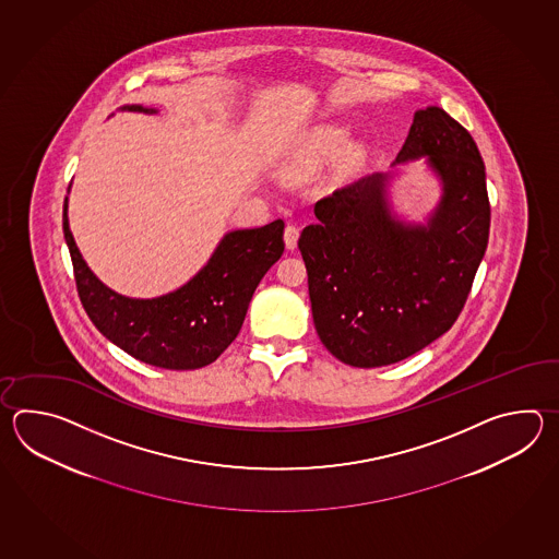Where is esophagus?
<instances>
[{
    "mask_svg": "<svg viewBox=\"0 0 559 559\" xmlns=\"http://www.w3.org/2000/svg\"><path fill=\"white\" fill-rule=\"evenodd\" d=\"M297 239H299V227L289 224V226L285 227L284 231L285 248L287 250H296Z\"/></svg>",
    "mask_w": 559,
    "mask_h": 559,
    "instance_id": "esophagus-1",
    "label": "esophagus"
}]
</instances>
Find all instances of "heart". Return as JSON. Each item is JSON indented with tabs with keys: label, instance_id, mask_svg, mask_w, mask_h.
Masks as SVG:
<instances>
[{
	"label": "heart",
	"instance_id": "heart-1",
	"mask_svg": "<svg viewBox=\"0 0 559 559\" xmlns=\"http://www.w3.org/2000/svg\"><path fill=\"white\" fill-rule=\"evenodd\" d=\"M330 145H332V143H330Z\"/></svg>",
	"mask_w": 559,
	"mask_h": 559
}]
</instances>
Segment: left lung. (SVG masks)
Here are the masks:
<instances>
[{"instance_id":"1","label":"left lung","mask_w":559,"mask_h":559,"mask_svg":"<svg viewBox=\"0 0 559 559\" xmlns=\"http://www.w3.org/2000/svg\"><path fill=\"white\" fill-rule=\"evenodd\" d=\"M417 159L441 190L424 222L397 215L395 171H376L316 203L297 241L316 332L354 368L397 364L448 332L486 253V166L469 131L441 107L417 109L392 167Z\"/></svg>"}]
</instances>
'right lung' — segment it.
I'll list each match as a JSON object with an SVG mask.
<instances>
[{
    "instance_id": "add662e5",
    "label": "right lung",
    "mask_w": 559,
    "mask_h": 559,
    "mask_svg": "<svg viewBox=\"0 0 559 559\" xmlns=\"http://www.w3.org/2000/svg\"><path fill=\"white\" fill-rule=\"evenodd\" d=\"M121 111L157 114L140 104ZM72 190V183L68 193ZM63 202V236L72 255L78 294L95 328L131 357L164 369L210 366L238 337L251 296L284 253V222L231 229L202 270L157 297H130L107 287L78 250Z\"/></svg>"
}]
</instances>
